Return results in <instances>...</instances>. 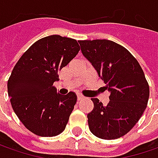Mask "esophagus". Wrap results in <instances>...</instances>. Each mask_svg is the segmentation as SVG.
<instances>
[{
	"label": "esophagus",
	"instance_id": "34e87169",
	"mask_svg": "<svg viewBox=\"0 0 158 158\" xmlns=\"http://www.w3.org/2000/svg\"><path fill=\"white\" fill-rule=\"evenodd\" d=\"M83 98H84V97H83V96H82V95H81V94L77 95V100H78V101L82 100Z\"/></svg>",
	"mask_w": 158,
	"mask_h": 158
}]
</instances>
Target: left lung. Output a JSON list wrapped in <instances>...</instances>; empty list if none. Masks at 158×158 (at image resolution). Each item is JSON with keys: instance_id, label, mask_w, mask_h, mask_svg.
<instances>
[{"instance_id": "1", "label": "left lung", "mask_w": 158, "mask_h": 158, "mask_svg": "<svg viewBox=\"0 0 158 158\" xmlns=\"http://www.w3.org/2000/svg\"><path fill=\"white\" fill-rule=\"evenodd\" d=\"M78 42L83 56L111 92L106 106L91 98L94 107L87 115L89 130L101 139H118L142 117L149 100V83L136 59L122 46L107 40Z\"/></svg>"}]
</instances>
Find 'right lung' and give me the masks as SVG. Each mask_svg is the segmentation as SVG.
Wrapping results in <instances>:
<instances>
[{"label":"right lung","mask_w":158,"mask_h":158,"mask_svg":"<svg viewBox=\"0 0 158 158\" xmlns=\"http://www.w3.org/2000/svg\"><path fill=\"white\" fill-rule=\"evenodd\" d=\"M80 51L73 39L51 35L38 40L15 64L8 93L16 116L28 130L43 137L56 136L68 124L77 97L60 95L52 86L58 72Z\"/></svg>","instance_id":"add662e5"}]
</instances>
